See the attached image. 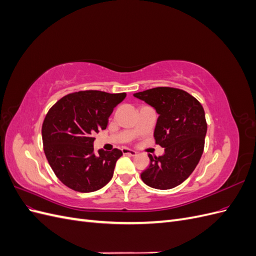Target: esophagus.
I'll return each mask as SVG.
<instances>
[{
  "label": "esophagus",
  "instance_id": "34e87169",
  "mask_svg": "<svg viewBox=\"0 0 256 256\" xmlns=\"http://www.w3.org/2000/svg\"><path fill=\"white\" fill-rule=\"evenodd\" d=\"M122 152L124 154H129V156H136V150H129V148H122Z\"/></svg>",
  "mask_w": 256,
  "mask_h": 256
}]
</instances>
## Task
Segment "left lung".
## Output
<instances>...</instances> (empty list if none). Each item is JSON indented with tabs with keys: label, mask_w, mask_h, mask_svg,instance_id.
<instances>
[{
	"label": "left lung",
	"mask_w": 256,
	"mask_h": 256,
	"mask_svg": "<svg viewBox=\"0 0 256 256\" xmlns=\"http://www.w3.org/2000/svg\"><path fill=\"white\" fill-rule=\"evenodd\" d=\"M134 96L156 109L159 118L154 136L164 147L162 156L148 154L150 164L142 172V180L154 189H172L187 180L202 157L207 132L203 106L175 88H154Z\"/></svg>",
	"instance_id": "left-lung-1"
}]
</instances>
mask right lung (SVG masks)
I'll use <instances>...</instances> for the list:
<instances>
[{"mask_svg": "<svg viewBox=\"0 0 256 256\" xmlns=\"http://www.w3.org/2000/svg\"><path fill=\"white\" fill-rule=\"evenodd\" d=\"M126 92L80 90L60 98L42 127L44 152L51 168L68 188L78 192L102 189L111 180L122 150L94 154V134L108 126L114 108Z\"/></svg>", "mask_w": 256, "mask_h": 256, "instance_id": "add662e5", "label": "right lung"}]
</instances>
